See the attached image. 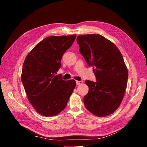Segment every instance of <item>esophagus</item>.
Listing matches in <instances>:
<instances>
[{
  "label": "esophagus",
  "instance_id": "1",
  "mask_svg": "<svg viewBox=\"0 0 147 147\" xmlns=\"http://www.w3.org/2000/svg\"><path fill=\"white\" fill-rule=\"evenodd\" d=\"M83 83V81H76V84L78 85H79V84H82Z\"/></svg>",
  "mask_w": 147,
  "mask_h": 147
}]
</instances>
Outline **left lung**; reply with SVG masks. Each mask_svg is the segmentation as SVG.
Wrapping results in <instances>:
<instances>
[{"instance_id":"1","label":"left lung","mask_w":147,"mask_h":147,"mask_svg":"<svg viewBox=\"0 0 147 147\" xmlns=\"http://www.w3.org/2000/svg\"><path fill=\"white\" fill-rule=\"evenodd\" d=\"M77 42L96 79L85 81L89 92L84 104L94 115L107 116L118 109L125 96L128 71L124 59L115 45L100 34L80 35Z\"/></svg>"}]
</instances>
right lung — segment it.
Here are the masks:
<instances>
[{"mask_svg": "<svg viewBox=\"0 0 147 147\" xmlns=\"http://www.w3.org/2000/svg\"><path fill=\"white\" fill-rule=\"evenodd\" d=\"M76 37L74 34L44 38L28 53L23 64L21 79L28 101L44 116H55L63 111L74 89L75 80H64L55 74L62 57Z\"/></svg>", "mask_w": 147, "mask_h": 147, "instance_id": "add662e5", "label": "right lung"}]
</instances>
